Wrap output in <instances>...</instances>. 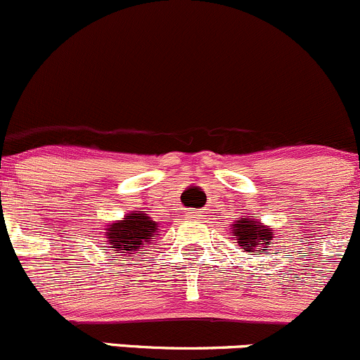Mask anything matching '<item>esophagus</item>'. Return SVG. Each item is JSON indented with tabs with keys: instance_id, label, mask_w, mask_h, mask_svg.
Instances as JSON below:
<instances>
[{
	"instance_id": "obj_1",
	"label": "esophagus",
	"mask_w": 360,
	"mask_h": 360,
	"mask_svg": "<svg viewBox=\"0 0 360 360\" xmlns=\"http://www.w3.org/2000/svg\"><path fill=\"white\" fill-rule=\"evenodd\" d=\"M187 217H188V219H198V212H195V210H188V212H187Z\"/></svg>"
}]
</instances>
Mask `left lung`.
Segmentation results:
<instances>
[{
	"mask_svg": "<svg viewBox=\"0 0 360 360\" xmlns=\"http://www.w3.org/2000/svg\"><path fill=\"white\" fill-rule=\"evenodd\" d=\"M269 226H262L257 219H240L233 224V234L236 236L238 245L252 255L266 254L271 245L273 233Z\"/></svg>",
	"mask_w": 360,
	"mask_h": 360,
	"instance_id": "1",
	"label": "left lung"
}]
</instances>
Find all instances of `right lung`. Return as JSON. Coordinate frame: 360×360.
Segmentation results:
<instances>
[{
	"label": "right lung",
	"instance_id": "add662e5",
	"mask_svg": "<svg viewBox=\"0 0 360 360\" xmlns=\"http://www.w3.org/2000/svg\"><path fill=\"white\" fill-rule=\"evenodd\" d=\"M158 222L147 213L133 212L124 217V220H117L106 227V245H110L108 248L115 250V254L124 255V259H131L152 243L154 236H158Z\"/></svg>",
	"mask_w": 360,
	"mask_h": 360
}]
</instances>
